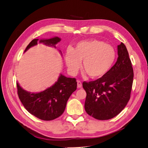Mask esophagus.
<instances>
[{
	"label": "esophagus",
	"mask_w": 148,
	"mask_h": 148,
	"mask_svg": "<svg viewBox=\"0 0 148 148\" xmlns=\"http://www.w3.org/2000/svg\"><path fill=\"white\" fill-rule=\"evenodd\" d=\"M82 86V83L80 81H77V87L78 88H81Z\"/></svg>",
	"instance_id": "obj_1"
}]
</instances>
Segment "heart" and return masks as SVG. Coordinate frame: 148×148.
Returning <instances> with one entry per match:
<instances>
[{
    "label": "heart",
    "instance_id": "obj_1",
    "mask_svg": "<svg viewBox=\"0 0 148 148\" xmlns=\"http://www.w3.org/2000/svg\"><path fill=\"white\" fill-rule=\"evenodd\" d=\"M116 51L110 44L100 40L81 41L73 49H66L65 60L69 71L75 74L78 71L82 61V69L89 78H101L113 66L116 59Z\"/></svg>",
    "mask_w": 148,
    "mask_h": 148
}]
</instances>
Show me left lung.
I'll list each match as a JSON object with an SVG mask.
<instances>
[{
	"mask_svg": "<svg viewBox=\"0 0 148 148\" xmlns=\"http://www.w3.org/2000/svg\"><path fill=\"white\" fill-rule=\"evenodd\" d=\"M117 50V60L108 73L95 81L83 83L86 92L85 110L97 120L114 118L130 98L133 80L132 62L123 42L118 45Z\"/></svg>",
	"mask_w": 148,
	"mask_h": 148,
	"instance_id": "left-lung-1",
	"label": "left lung"
}]
</instances>
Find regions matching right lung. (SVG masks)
I'll return each mask as SVG.
<instances>
[{"mask_svg": "<svg viewBox=\"0 0 148 148\" xmlns=\"http://www.w3.org/2000/svg\"><path fill=\"white\" fill-rule=\"evenodd\" d=\"M61 41L59 37L39 40L34 39L26 47L25 52L38 44V42L47 46L56 48V44ZM59 52L62 53L60 51ZM18 95L28 112L43 120L56 119L64 113L66 102L77 86L75 78H67L60 74L57 81L52 86L39 92H31L22 88L16 83Z\"/></svg>", "mask_w": 148, "mask_h": 148, "instance_id": "right-lung-1", "label": "right lung"}]
</instances>
